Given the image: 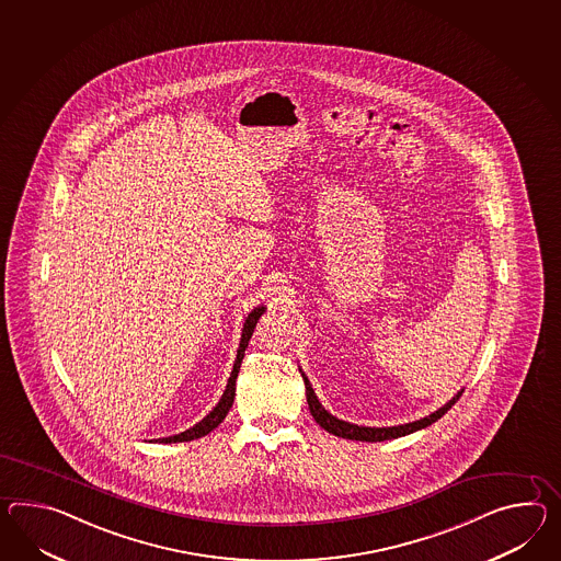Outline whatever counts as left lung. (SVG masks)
I'll use <instances>...</instances> for the list:
<instances>
[{
  "instance_id": "8db88e82",
  "label": "left lung",
  "mask_w": 561,
  "mask_h": 561,
  "mask_svg": "<svg viewBox=\"0 0 561 561\" xmlns=\"http://www.w3.org/2000/svg\"><path fill=\"white\" fill-rule=\"evenodd\" d=\"M301 379H304V385H306V401H308L310 413L314 415L316 424L320 425V427H324L329 434L346 437V439H356V442H385V439L408 436V434H413V432H417V430H424L427 425L437 422L444 413H448L451 405L465 393V389H460V391L451 397L448 403H444L439 410L430 413V415H425L422 420L410 422V424L391 425V427H367V425H356L351 424V422H344V420H339L336 415H332L330 411L324 410L322 403H320L318 397H316L312 385H310L308 377H306L304 373H301Z\"/></svg>"
}]
</instances>
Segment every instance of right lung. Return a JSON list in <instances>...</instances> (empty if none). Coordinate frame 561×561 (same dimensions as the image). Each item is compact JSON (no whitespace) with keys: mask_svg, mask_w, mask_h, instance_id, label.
<instances>
[{"mask_svg":"<svg viewBox=\"0 0 561 561\" xmlns=\"http://www.w3.org/2000/svg\"><path fill=\"white\" fill-rule=\"evenodd\" d=\"M263 312H265V306H257V308H253V310L249 312V316H247L243 332H241V342H239V348H237V358H234V365H232L231 377H229V381H227L225 393L220 397L219 403H217V405L213 408V411H210L206 417H203L198 424L192 425L191 430L180 432L176 436L160 437V439H156V442H160V444L191 442V439H196V437L210 434V432L227 417V413H229V410L232 408V401H234V382H237V375H239V369H241L243 356H245L247 344L251 341L253 329H255V324H257V320H260Z\"/></svg>","mask_w":561,"mask_h":561,"instance_id":"obj_1","label":"right lung"}]
</instances>
